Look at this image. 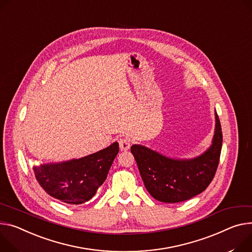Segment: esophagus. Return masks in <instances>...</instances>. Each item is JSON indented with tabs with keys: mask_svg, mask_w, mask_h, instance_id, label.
Instances as JSON below:
<instances>
[{
	"mask_svg": "<svg viewBox=\"0 0 252 252\" xmlns=\"http://www.w3.org/2000/svg\"><path fill=\"white\" fill-rule=\"evenodd\" d=\"M119 144H120V149H121L122 152L127 151L129 149V147H130V141L126 139V138L120 139L119 140Z\"/></svg>",
	"mask_w": 252,
	"mask_h": 252,
	"instance_id": "1",
	"label": "esophagus"
}]
</instances>
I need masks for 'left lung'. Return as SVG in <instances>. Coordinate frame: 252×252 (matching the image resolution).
<instances>
[{"instance_id":"obj_1","label":"left lung","mask_w":252,"mask_h":252,"mask_svg":"<svg viewBox=\"0 0 252 252\" xmlns=\"http://www.w3.org/2000/svg\"><path fill=\"white\" fill-rule=\"evenodd\" d=\"M222 148V130L215 111L211 146L192 158H173L142 145L130 152L148 192L158 201L178 203L189 200L209 186L216 173Z\"/></svg>"}]
</instances>
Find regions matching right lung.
Segmentation results:
<instances>
[{"instance_id": "obj_1", "label": "right lung", "mask_w": 252, "mask_h": 252, "mask_svg": "<svg viewBox=\"0 0 252 252\" xmlns=\"http://www.w3.org/2000/svg\"><path fill=\"white\" fill-rule=\"evenodd\" d=\"M120 150L118 142L94 154L59 163L34 165L40 186L53 198L79 205L93 198L103 184Z\"/></svg>"}]
</instances>
